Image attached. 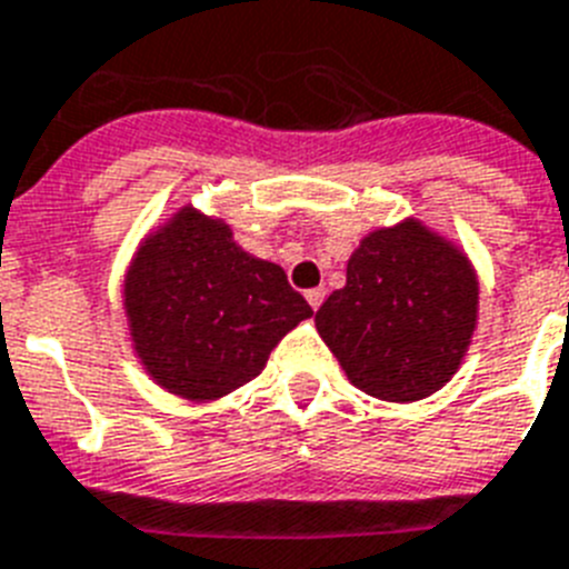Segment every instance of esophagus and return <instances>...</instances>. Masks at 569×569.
Masks as SVG:
<instances>
[{
    "mask_svg": "<svg viewBox=\"0 0 569 569\" xmlns=\"http://www.w3.org/2000/svg\"><path fill=\"white\" fill-rule=\"evenodd\" d=\"M323 298H327V289H323V286H318V289H309V292H307V300H309V307H312V309L321 307Z\"/></svg>",
    "mask_w": 569,
    "mask_h": 569,
    "instance_id": "esophagus-1",
    "label": "esophagus"
}]
</instances>
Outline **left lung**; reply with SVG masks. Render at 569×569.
<instances>
[{
	"label": "left lung",
	"mask_w": 569,
	"mask_h": 569,
	"mask_svg": "<svg viewBox=\"0 0 569 569\" xmlns=\"http://www.w3.org/2000/svg\"><path fill=\"white\" fill-rule=\"evenodd\" d=\"M480 280L469 254L419 219L376 228L347 260V283L315 315L347 379L385 402H419L469 352Z\"/></svg>",
	"instance_id": "obj_1"
}]
</instances>
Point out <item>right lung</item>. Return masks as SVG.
<instances>
[{"mask_svg":"<svg viewBox=\"0 0 569 569\" xmlns=\"http://www.w3.org/2000/svg\"><path fill=\"white\" fill-rule=\"evenodd\" d=\"M121 286L132 352L161 390L188 402L257 379L286 332L312 318L277 262L248 254L226 219L193 204L138 242Z\"/></svg>","mask_w":569,"mask_h":569,"instance_id":"add662e5","label":"right lung"}]
</instances>
